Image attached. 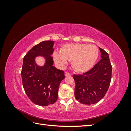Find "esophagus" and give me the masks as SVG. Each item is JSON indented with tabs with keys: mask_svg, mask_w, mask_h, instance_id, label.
I'll return each instance as SVG.
<instances>
[{
	"mask_svg": "<svg viewBox=\"0 0 131 131\" xmlns=\"http://www.w3.org/2000/svg\"><path fill=\"white\" fill-rule=\"evenodd\" d=\"M64 74H65V76H68V75H72V74L70 73H68V72H66L64 73Z\"/></svg>",
	"mask_w": 131,
	"mask_h": 131,
	"instance_id": "1",
	"label": "esophagus"
}]
</instances>
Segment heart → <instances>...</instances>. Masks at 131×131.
Masks as SVG:
<instances>
[{
    "label": "heart",
    "instance_id": "heart-1",
    "mask_svg": "<svg viewBox=\"0 0 131 131\" xmlns=\"http://www.w3.org/2000/svg\"><path fill=\"white\" fill-rule=\"evenodd\" d=\"M98 54V49L94 45L69 43L63 46L60 52L54 51L53 56L54 61L61 66L67 64L68 61H72L74 69L84 73L93 67Z\"/></svg>",
    "mask_w": 131,
    "mask_h": 131
}]
</instances>
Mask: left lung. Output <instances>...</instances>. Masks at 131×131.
Masks as SVG:
<instances>
[{
  "mask_svg": "<svg viewBox=\"0 0 131 131\" xmlns=\"http://www.w3.org/2000/svg\"><path fill=\"white\" fill-rule=\"evenodd\" d=\"M99 49L101 60L88 72L73 76L75 82V98L84 104H93L101 101L108 91L112 79V67L109 54Z\"/></svg>",
  "mask_w": 131,
  "mask_h": 131,
  "instance_id": "8db88e82",
  "label": "left lung"
}]
</instances>
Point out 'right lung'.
I'll return each instance as SVG.
<instances>
[{
    "label": "right lung",
    "instance_id": "add662e5",
    "mask_svg": "<svg viewBox=\"0 0 131 131\" xmlns=\"http://www.w3.org/2000/svg\"><path fill=\"white\" fill-rule=\"evenodd\" d=\"M54 41H43L30 50L23 59L21 71L22 84L29 100L34 104L47 106L56 102L61 81L64 72L53 66L52 55ZM38 56L44 57L43 66H38L35 61Z\"/></svg>",
    "mask_w": 131,
    "mask_h": 131
}]
</instances>
